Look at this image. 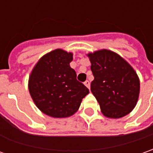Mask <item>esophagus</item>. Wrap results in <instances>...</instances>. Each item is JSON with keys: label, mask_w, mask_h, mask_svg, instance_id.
Here are the masks:
<instances>
[{"label": "esophagus", "mask_w": 153, "mask_h": 153, "mask_svg": "<svg viewBox=\"0 0 153 153\" xmlns=\"http://www.w3.org/2000/svg\"><path fill=\"white\" fill-rule=\"evenodd\" d=\"M84 84H85V86H86V87H87V88H88V89H90V81L86 80V81H85V83H84Z\"/></svg>", "instance_id": "obj_1"}]
</instances>
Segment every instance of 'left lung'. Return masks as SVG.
<instances>
[{"instance_id":"left-lung-1","label":"left lung","mask_w":153,"mask_h":153,"mask_svg":"<svg viewBox=\"0 0 153 153\" xmlns=\"http://www.w3.org/2000/svg\"><path fill=\"white\" fill-rule=\"evenodd\" d=\"M94 80L90 90L104 116L120 118L136 106L140 81L131 66L120 56L103 49L88 54Z\"/></svg>"}]
</instances>
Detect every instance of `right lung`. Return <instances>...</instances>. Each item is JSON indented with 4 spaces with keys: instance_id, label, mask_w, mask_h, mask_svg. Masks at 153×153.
Wrapping results in <instances>:
<instances>
[{
    "instance_id": "1",
    "label": "right lung",
    "mask_w": 153,
    "mask_h": 153,
    "mask_svg": "<svg viewBox=\"0 0 153 153\" xmlns=\"http://www.w3.org/2000/svg\"><path fill=\"white\" fill-rule=\"evenodd\" d=\"M73 54L56 49L42 57L29 78L30 94L37 108L48 116L64 118L74 115L89 90L77 80L69 63Z\"/></svg>"
}]
</instances>
